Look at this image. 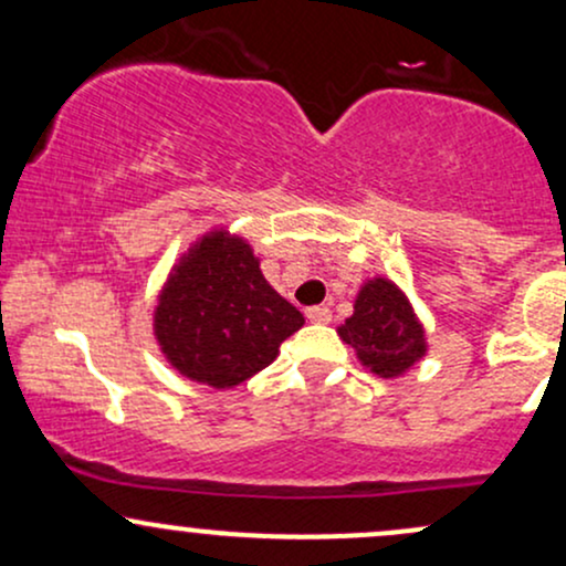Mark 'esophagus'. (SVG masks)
Here are the masks:
<instances>
[{
  "label": "esophagus",
  "mask_w": 566,
  "mask_h": 566,
  "mask_svg": "<svg viewBox=\"0 0 566 566\" xmlns=\"http://www.w3.org/2000/svg\"><path fill=\"white\" fill-rule=\"evenodd\" d=\"M305 319L314 324H327L333 322V311L327 305H311V308H305Z\"/></svg>",
  "instance_id": "1"
}]
</instances>
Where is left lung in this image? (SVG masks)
Here are the masks:
<instances>
[{
    "label": "left lung",
    "mask_w": 566,
    "mask_h": 566,
    "mask_svg": "<svg viewBox=\"0 0 566 566\" xmlns=\"http://www.w3.org/2000/svg\"><path fill=\"white\" fill-rule=\"evenodd\" d=\"M343 340L356 348L361 365L380 378H396L426 354V337L405 292L388 279L361 287L354 316L337 327Z\"/></svg>",
    "instance_id": "obj_1"
}]
</instances>
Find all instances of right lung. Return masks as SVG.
I'll use <instances>...</instances> for the list:
<instances>
[{"instance_id":"1","label":"right lung","mask_w":566,"mask_h":566,"mask_svg":"<svg viewBox=\"0 0 566 566\" xmlns=\"http://www.w3.org/2000/svg\"><path fill=\"white\" fill-rule=\"evenodd\" d=\"M303 314L265 282L250 244L207 233L175 265L161 290L154 329L186 378L231 388L276 359Z\"/></svg>"}]
</instances>
